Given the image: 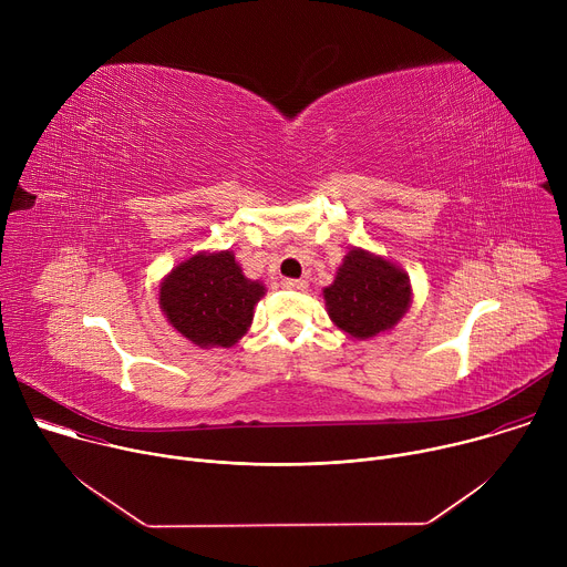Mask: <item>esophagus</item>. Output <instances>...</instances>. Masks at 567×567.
Masks as SVG:
<instances>
[{"label":"esophagus","instance_id":"1","mask_svg":"<svg viewBox=\"0 0 567 567\" xmlns=\"http://www.w3.org/2000/svg\"><path fill=\"white\" fill-rule=\"evenodd\" d=\"M282 287L289 289V291H305L307 289V280H291V278H287V280H282Z\"/></svg>","mask_w":567,"mask_h":567}]
</instances>
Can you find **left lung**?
<instances>
[{
	"label": "left lung",
	"instance_id": "8db88e82",
	"mask_svg": "<svg viewBox=\"0 0 567 567\" xmlns=\"http://www.w3.org/2000/svg\"><path fill=\"white\" fill-rule=\"evenodd\" d=\"M328 316L350 339L365 341L390 332L413 302L409 274L388 258L352 247L337 278L322 289Z\"/></svg>",
	"mask_w": 567,
	"mask_h": 567
}]
</instances>
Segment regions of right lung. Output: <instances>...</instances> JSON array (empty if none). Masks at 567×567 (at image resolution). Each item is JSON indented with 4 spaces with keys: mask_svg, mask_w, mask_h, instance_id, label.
<instances>
[{
    "mask_svg": "<svg viewBox=\"0 0 567 567\" xmlns=\"http://www.w3.org/2000/svg\"><path fill=\"white\" fill-rule=\"evenodd\" d=\"M267 287L251 280L233 251H199L158 285V307L173 330L202 350L233 348L254 322Z\"/></svg>",
    "mask_w": 567,
    "mask_h": 567,
    "instance_id": "1",
    "label": "right lung"
}]
</instances>
